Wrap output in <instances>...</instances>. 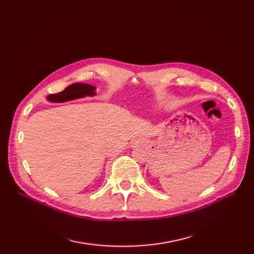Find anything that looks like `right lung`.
Here are the masks:
<instances>
[{"label": "right lung", "instance_id": "1", "mask_svg": "<svg viewBox=\"0 0 254 254\" xmlns=\"http://www.w3.org/2000/svg\"><path fill=\"white\" fill-rule=\"evenodd\" d=\"M95 86L83 83H74L58 93H52L48 97L51 102H65L77 98L95 95Z\"/></svg>", "mask_w": 254, "mask_h": 254}]
</instances>
